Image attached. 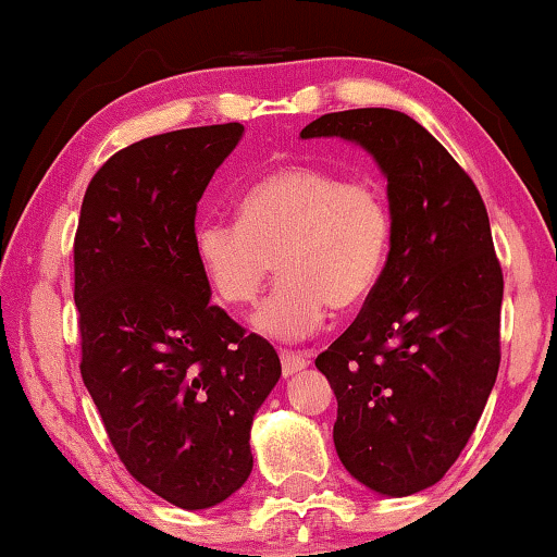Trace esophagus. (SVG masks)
<instances>
[{
  "instance_id": "34e87169",
  "label": "esophagus",
  "mask_w": 557,
  "mask_h": 557,
  "mask_svg": "<svg viewBox=\"0 0 557 557\" xmlns=\"http://www.w3.org/2000/svg\"><path fill=\"white\" fill-rule=\"evenodd\" d=\"M309 355L307 352H281V368H284V377L299 375L301 370L309 368Z\"/></svg>"
}]
</instances>
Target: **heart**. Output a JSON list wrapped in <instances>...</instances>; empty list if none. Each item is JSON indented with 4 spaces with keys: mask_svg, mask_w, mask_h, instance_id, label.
Masks as SVG:
<instances>
[{
    "mask_svg": "<svg viewBox=\"0 0 557 557\" xmlns=\"http://www.w3.org/2000/svg\"><path fill=\"white\" fill-rule=\"evenodd\" d=\"M391 240V202L375 180L294 164L240 195L238 223L197 225L195 253L212 292L233 309L253 304L276 265L281 281L253 326L269 339L299 342L324 324L330 307L349 311L368 299Z\"/></svg>",
    "mask_w": 557,
    "mask_h": 557,
    "instance_id": "heart-1",
    "label": "heart"
}]
</instances>
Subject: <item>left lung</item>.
Segmentation results:
<instances>
[{"instance_id":"left-lung-1","label":"left lung","mask_w":557,"mask_h":557,"mask_svg":"<svg viewBox=\"0 0 557 557\" xmlns=\"http://www.w3.org/2000/svg\"><path fill=\"white\" fill-rule=\"evenodd\" d=\"M387 180L393 240L360 317L317 357L337 395L334 448L385 497L429 490L474 433L499 370L502 269L482 195L425 128L393 109L324 113Z\"/></svg>"}]
</instances>
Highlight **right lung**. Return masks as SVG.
<instances>
[{"mask_svg":"<svg viewBox=\"0 0 557 557\" xmlns=\"http://www.w3.org/2000/svg\"><path fill=\"white\" fill-rule=\"evenodd\" d=\"M243 132L180 128L116 151L73 246L83 383L128 474L182 509L246 484L250 425L281 377L276 349L212 307L195 253L197 202Z\"/></svg>","mask_w":557,"mask_h":557,"instance_id":"1","label":"right lung"}]
</instances>
